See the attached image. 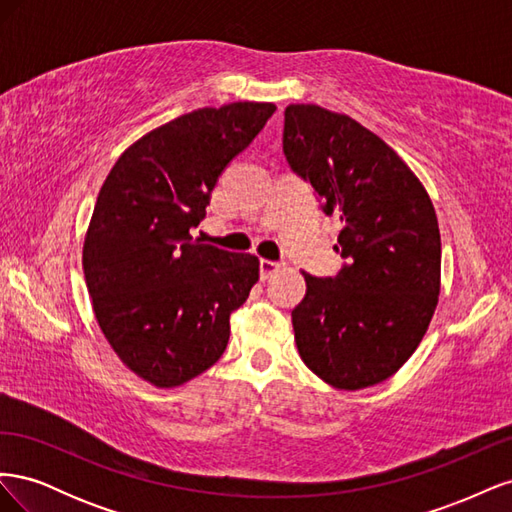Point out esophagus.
<instances>
[{
    "instance_id": "obj_1",
    "label": "esophagus",
    "mask_w": 512,
    "mask_h": 512,
    "mask_svg": "<svg viewBox=\"0 0 512 512\" xmlns=\"http://www.w3.org/2000/svg\"><path fill=\"white\" fill-rule=\"evenodd\" d=\"M284 265H282V262H275V260H265V258H262L260 260V277H262V280H269V277L271 275H275L277 271H280Z\"/></svg>"
}]
</instances>
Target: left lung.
I'll return each instance as SVG.
<instances>
[{
  "instance_id": "8db88e82",
  "label": "left lung",
  "mask_w": 512,
  "mask_h": 512,
  "mask_svg": "<svg viewBox=\"0 0 512 512\" xmlns=\"http://www.w3.org/2000/svg\"><path fill=\"white\" fill-rule=\"evenodd\" d=\"M284 153L344 228L335 277L305 275L292 309L303 363L335 389L391 378L421 344L440 294L442 243L423 183L380 136L316 104L284 111Z\"/></svg>"
}]
</instances>
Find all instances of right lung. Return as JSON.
I'll return each instance as SVG.
<instances>
[{"label":"right lung","mask_w":512,"mask_h":512,"mask_svg":"<svg viewBox=\"0 0 512 512\" xmlns=\"http://www.w3.org/2000/svg\"><path fill=\"white\" fill-rule=\"evenodd\" d=\"M275 113L271 102L198 108L138 138L98 194L83 245L91 305L121 363L173 389L218 363L230 314L260 262L192 237L230 160Z\"/></svg>","instance_id":"obj_1"}]
</instances>
